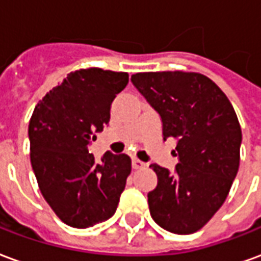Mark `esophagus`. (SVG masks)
Listing matches in <instances>:
<instances>
[{
    "label": "esophagus",
    "mask_w": 261,
    "mask_h": 261,
    "mask_svg": "<svg viewBox=\"0 0 261 261\" xmlns=\"http://www.w3.org/2000/svg\"><path fill=\"white\" fill-rule=\"evenodd\" d=\"M144 166H145V164H144L142 161H140L138 158H133V168H134V169H141Z\"/></svg>",
    "instance_id": "obj_1"
}]
</instances>
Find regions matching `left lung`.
<instances>
[{
	"instance_id": "8db88e82",
	"label": "left lung",
	"mask_w": 261,
	"mask_h": 261,
	"mask_svg": "<svg viewBox=\"0 0 261 261\" xmlns=\"http://www.w3.org/2000/svg\"><path fill=\"white\" fill-rule=\"evenodd\" d=\"M131 81L161 116L164 138L177 140L176 172L152 164V219L177 235L201 229L228 197L241 161L242 130L229 99L198 72H137Z\"/></svg>"
}]
</instances>
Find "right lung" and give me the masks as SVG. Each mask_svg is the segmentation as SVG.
Wrapping results in <instances>:
<instances>
[{"mask_svg": "<svg viewBox=\"0 0 261 261\" xmlns=\"http://www.w3.org/2000/svg\"><path fill=\"white\" fill-rule=\"evenodd\" d=\"M128 84L127 72L81 68L39 100L29 121L31 164L44 200L64 224L89 228L117 210L131 159L88 152L110 120V105Z\"/></svg>", "mask_w": 261, "mask_h": 261, "instance_id": "obj_1", "label": "right lung"}]
</instances>
